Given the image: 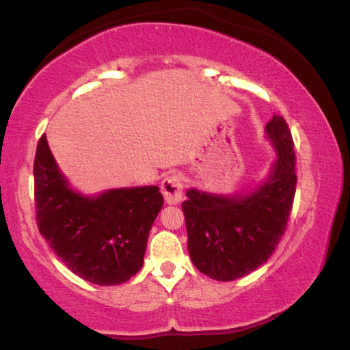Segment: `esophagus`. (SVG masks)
Segmentation results:
<instances>
[{
    "label": "esophagus",
    "mask_w": 350,
    "mask_h": 350,
    "mask_svg": "<svg viewBox=\"0 0 350 350\" xmlns=\"http://www.w3.org/2000/svg\"><path fill=\"white\" fill-rule=\"evenodd\" d=\"M161 189L167 204L176 205L181 202V199H183V183H181V178L176 174L167 175L165 178L162 180Z\"/></svg>",
    "instance_id": "1"
}]
</instances>
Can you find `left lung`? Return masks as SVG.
<instances>
[{"mask_svg":"<svg viewBox=\"0 0 350 350\" xmlns=\"http://www.w3.org/2000/svg\"><path fill=\"white\" fill-rule=\"evenodd\" d=\"M266 138L275 159L265 178L248 191L215 194L189 188L181 204L193 265L210 279H241L269 260L284 236L296 191L293 138L274 114Z\"/></svg>","mask_w":350,"mask_h":350,"instance_id":"left-lung-1","label":"left lung"}]
</instances>
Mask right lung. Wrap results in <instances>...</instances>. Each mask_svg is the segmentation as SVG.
I'll use <instances>...</instances> for the list:
<instances>
[{
  "label": "right lung",
  "mask_w": 350,
  "mask_h": 350,
  "mask_svg": "<svg viewBox=\"0 0 350 350\" xmlns=\"http://www.w3.org/2000/svg\"><path fill=\"white\" fill-rule=\"evenodd\" d=\"M33 175L38 229L71 272L108 286L142 269L150 229L164 205L157 186L79 193L62 174L46 135L38 142Z\"/></svg>",
  "instance_id": "right-lung-1"
}]
</instances>
